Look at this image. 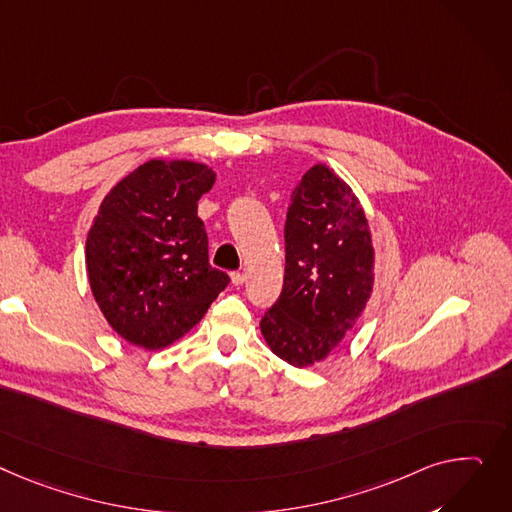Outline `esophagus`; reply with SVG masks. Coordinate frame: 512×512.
<instances>
[{"instance_id": "obj_1", "label": "esophagus", "mask_w": 512, "mask_h": 512, "mask_svg": "<svg viewBox=\"0 0 512 512\" xmlns=\"http://www.w3.org/2000/svg\"><path fill=\"white\" fill-rule=\"evenodd\" d=\"M230 280L234 286H243L247 280V274H243V271H234V274H230Z\"/></svg>"}]
</instances>
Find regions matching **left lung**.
Wrapping results in <instances>:
<instances>
[{
    "instance_id": "obj_1",
    "label": "left lung",
    "mask_w": 512,
    "mask_h": 512,
    "mask_svg": "<svg viewBox=\"0 0 512 512\" xmlns=\"http://www.w3.org/2000/svg\"><path fill=\"white\" fill-rule=\"evenodd\" d=\"M290 199L284 288L261 333L271 352L304 368L325 360L362 315L374 249L358 197L327 164L306 170Z\"/></svg>"
}]
</instances>
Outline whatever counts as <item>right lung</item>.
Wrapping results in <instances>:
<instances>
[{
	"mask_svg": "<svg viewBox=\"0 0 512 512\" xmlns=\"http://www.w3.org/2000/svg\"><path fill=\"white\" fill-rule=\"evenodd\" d=\"M216 173L193 160H148L102 199L86 238L92 296L125 342L162 350L191 331L228 286L210 265L197 201Z\"/></svg>",
	"mask_w": 512,
	"mask_h": 512,
	"instance_id": "obj_1",
	"label": "right lung"
}]
</instances>
